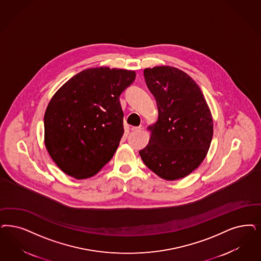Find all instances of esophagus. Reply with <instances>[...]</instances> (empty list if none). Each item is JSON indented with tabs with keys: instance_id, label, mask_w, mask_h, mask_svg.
Returning <instances> with one entry per match:
<instances>
[{
	"instance_id": "obj_1",
	"label": "esophagus",
	"mask_w": 261,
	"mask_h": 261,
	"mask_svg": "<svg viewBox=\"0 0 261 261\" xmlns=\"http://www.w3.org/2000/svg\"><path fill=\"white\" fill-rule=\"evenodd\" d=\"M143 129V126H134V127H132L131 128V131H133V132H135V131H140V130H142Z\"/></svg>"
}]
</instances>
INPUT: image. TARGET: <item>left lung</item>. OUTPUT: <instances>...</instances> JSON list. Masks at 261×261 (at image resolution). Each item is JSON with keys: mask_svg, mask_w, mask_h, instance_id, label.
Returning a JSON list of instances; mask_svg holds the SVG:
<instances>
[{"mask_svg": "<svg viewBox=\"0 0 261 261\" xmlns=\"http://www.w3.org/2000/svg\"><path fill=\"white\" fill-rule=\"evenodd\" d=\"M144 80L158 108L150 140L140 150L145 166L163 179L177 180L205 158L213 137L206 100L188 74L171 66L145 68Z\"/></svg>", "mask_w": 261, "mask_h": 261, "instance_id": "8db88e82", "label": "left lung"}]
</instances>
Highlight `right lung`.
I'll list each match as a JSON object with an SVG mask.
<instances>
[{"label":"right lung","mask_w":261,"mask_h":261,"mask_svg":"<svg viewBox=\"0 0 261 261\" xmlns=\"http://www.w3.org/2000/svg\"><path fill=\"white\" fill-rule=\"evenodd\" d=\"M135 78L131 70L89 68L55 93L44 115V139L64 173L88 178L112 159L124 132L119 96Z\"/></svg>","instance_id":"obj_1"}]
</instances>
